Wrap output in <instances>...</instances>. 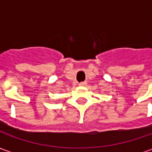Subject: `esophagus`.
Returning <instances> with one entry per match:
<instances>
[{
    "mask_svg": "<svg viewBox=\"0 0 152 152\" xmlns=\"http://www.w3.org/2000/svg\"><path fill=\"white\" fill-rule=\"evenodd\" d=\"M79 86H86V82H85V81H84V82L79 83Z\"/></svg>",
    "mask_w": 152,
    "mask_h": 152,
    "instance_id": "obj_1",
    "label": "esophagus"
}]
</instances>
